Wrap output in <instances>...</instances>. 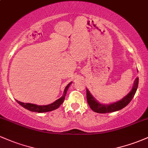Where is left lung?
I'll use <instances>...</instances> for the list:
<instances>
[{"instance_id":"obj_1","label":"left lung","mask_w":148,"mask_h":148,"mask_svg":"<svg viewBox=\"0 0 148 148\" xmlns=\"http://www.w3.org/2000/svg\"><path fill=\"white\" fill-rule=\"evenodd\" d=\"M138 85V77H137L136 80H135L132 90L128 93V95H127L123 99L120 100V101L113 103V104H109V105H104V104H101L100 103L97 102L96 100L94 99L93 97L90 95V92L86 89L87 103L90 105L92 110L94 111L95 112L99 113V114H105V113H110L116 112V111H119L124 108L125 106H126L129 104V102L133 99L135 94L136 92Z\"/></svg>"}]
</instances>
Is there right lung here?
<instances>
[{
  "label": "right lung",
  "mask_w": 148,
  "mask_h": 148,
  "mask_svg": "<svg viewBox=\"0 0 148 148\" xmlns=\"http://www.w3.org/2000/svg\"><path fill=\"white\" fill-rule=\"evenodd\" d=\"M71 84V82H70L69 84L66 87L64 90V92H63V95L61 97V98H59L58 99H57L56 101H55L54 102L52 103V104H49V105H45V106H38L36 104H30V103H23L21 101H17V103L20 104L22 106H23L25 109H27V110L30 111V112H38V113H42V112H51V111L55 110V109H58L62 103L63 102L65 99V97H66V92H67V90L69 87L70 85Z\"/></svg>",
  "instance_id": "obj_1"
}]
</instances>
